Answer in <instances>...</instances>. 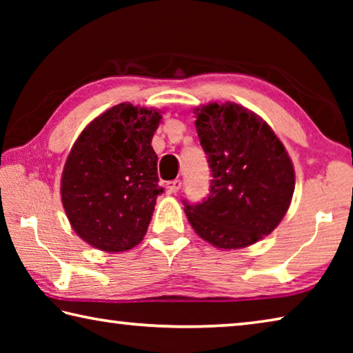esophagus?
Wrapping results in <instances>:
<instances>
[{
	"instance_id": "obj_1",
	"label": "esophagus",
	"mask_w": 353,
	"mask_h": 353,
	"mask_svg": "<svg viewBox=\"0 0 353 353\" xmlns=\"http://www.w3.org/2000/svg\"><path fill=\"white\" fill-rule=\"evenodd\" d=\"M182 187V181L181 179H176V181H171L166 183V190H168V193H177L179 190Z\"/></svg>"
}]
</instances>
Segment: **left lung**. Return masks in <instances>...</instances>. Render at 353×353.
Returning a JSON list of instances; mask_svg holds the SVG:
<instances>
[{
	"instance_id": "1",
	"label": "left lung",
	"mask_w": 353,
	"mask_h": 353,
	"mask_svg": "<svg viewBox=\"0 0 353 353\" xmlns=\"http://www.w3.org/2000/svg\"><path fill=\"white\" fill-rule=\"evenodd\" d=\"M196 130L212 170L204 201L183 199L190 224L221 249H240L270 235L288 210L294 170L274 130L244 107L198 109Z\"/></svg>"
}]
</instances>
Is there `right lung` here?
I'll return each instance as SVG.
<instances>
[{
  "instance_id": "right-lung-1",
  "label": "right lung",
  "mask_w": 353,
  "mask_h": 353,
  "mask_svg": "<svg viewBox=\"0 0 353 353\" xmlns=\"http://www.w3.org/2000/svg\"><path fill=\"white\" fill-rule=\"evenodd\" d=\"M157 110L121 103L82 130L65 163L62 204L83 241L105 252L137 246L151 223L159 185L152 135Z\"/></svg>"
}]
</instances>
